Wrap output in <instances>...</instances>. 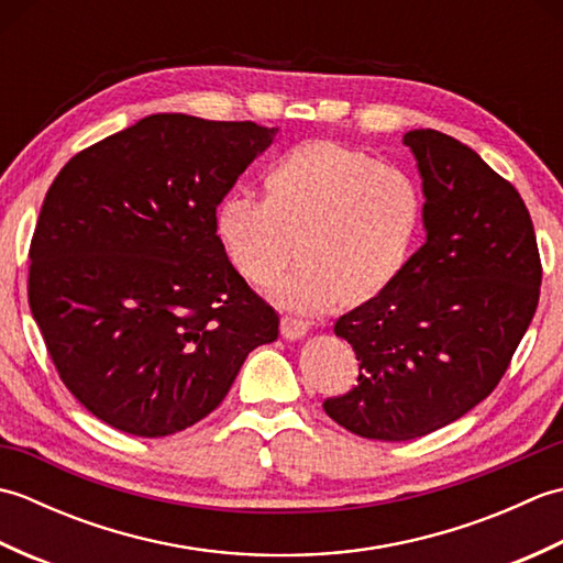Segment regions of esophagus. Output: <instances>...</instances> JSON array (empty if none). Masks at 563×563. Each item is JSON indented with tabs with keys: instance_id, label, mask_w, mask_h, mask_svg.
Returning <instances> with one entry per match:
<instances>
[{
	"instance_id": "1",
	"label": "esophagus",
	"mask_w": 563,
	"mask_h": 563,
	"mask_svg": "<svg viewBox=\"0 0 563 563\" xmlns=\"http://www.w3.org/2000/svg\"><path fill=\"white\" fill-rule=\"evenodd\" d=\"M309 327L305 324L302 319H292V317H283L280 319V336L288 341H300L307 336Z\"/></svg>"
}]
</instances>
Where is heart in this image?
<instances>
[{"mask_svg": "<svg viewBox=\"0 0 563 563\" xmlns=\"http://www.w3.org/2000/svg\"><path fill=\"white\" fill-rule=\"evenodd\" d=\"M423 220L409 174L336 140H309L273 166L263 206L230 196L214 234L249 283L268 285L300 261L273 300L300 314L375 300L399 278Z\"/></svg>", "mask_w": 563, "mask_h": 563, "instance_id": "1", "label": "heart"}]
</instances>
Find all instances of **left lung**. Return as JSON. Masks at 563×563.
<instances>
[{
  "instance_id": "8db88e82",
  "label": "left lung",
  "mask_w": 563,
  "mask_h": 563,
  "mask_svg": "<svg viewBox=\"0 0 563 563\" xmlns=\"http://www.w3.org/2000/svg\"><path fill=\"white\" fill-rule=\"evenodd\" d=\"M423 190V246L389 288L333 333L361 361L357 385L324 411L351 433L401 442L484 401L540 300L542 266L520 194L472 147L409 130Z\"/></svg>"
}]
</instances>
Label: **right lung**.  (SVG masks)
I'll return each instance as SVG.
<instances>
[{"mask_svg":"<svg viewBox=\"0 0 563 563\" xmlns=\"http://www.w3.org/2000/svg\"><path fill=\"white\" fill-rule=\"evenodd\" d=\"M278 128L154 113L75 154L47 188L29 305L84 409L140 438L198 423L278 314L234 271L214 212Z\"/></svg>","mask_w":563,"mask_h":563,"instance_id":"add662e5","label":"right lung"}]
</instances>
